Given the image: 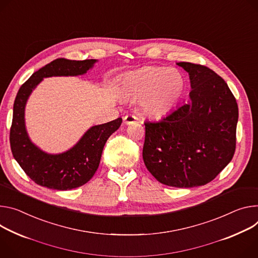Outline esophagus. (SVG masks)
Masks as SVG:
<instances>
[{"instance_id":"esophagus-1","label":"esophagus","mask_w":258,"mask_h":258,"mask_svg":"<svg viewBox=\"0 0 258 258\" xmlns=\"http://www.w3.org/2000/svg\"><path fill=\"white\" fill-rule=\"evenodd\" d=\"M138 121V118L136 116H134V115H131V114H128V115H125L124 117H123V122L125 123V124H132V123H135V122H137Z\"/></svg>"}]
</instances>
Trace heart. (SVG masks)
<instances>
[{"instance_id": "1", "label": "heart", "mask_w": 258, "mask_h": 258, "mask_svg": "<svg viewBox=\"0 0 258 258\" xmlns=\"http://www.w3.org/2000/svg\"><path fill=\"white\" fill-rule=\"evenodd\" d=\"M186 86L185 76L179 70L149 66L125 74L119 91L123 97L141 100L143 114L158 119L174 110Z\"/></svg>"}]
</instances>
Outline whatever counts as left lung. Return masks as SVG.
<instances>
[{"label":"left lung","instance_id":"8db88e82","mask_svg":"<svg viewBox=\"0 0 258 258\" xmlns=\"http://www.w3.org/2000/svg\"><path fill=\"white\" fill-rule=\"evenodd\" d=\"M177 64L189 75V101L159 121L145 122L143 159L160 183L191 188L212 181L231 160L239 109L226 82L212 70Z\"/></svg>","mask_w":258,"mask_h":258}]
</instances>
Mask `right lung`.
I'll return each instance as SVG.
<instances>
[{
	"mask_svg": "<svg viewBox=\"0 0 258 258\" xmlns=\"http://www.w3.org/2000/svg\"><path fill=\"white\" fill-rule=\"evenodd\" d=\"M97 59L57 58L38 70L21 85L13 105L10 146L13 157L38 185L56 190L77 188L88 182L99 168L108 138L119 128L122 118L89 127L69 150L51 154L32 142L26 127V105L33 90L48 77L79 76L92 69Z\"/></svg>",
	"mask_w": 258,
	"mask_h": 258,
	"instance_id": "obj_1",
	"label": "right lung"
}]
</instances>
